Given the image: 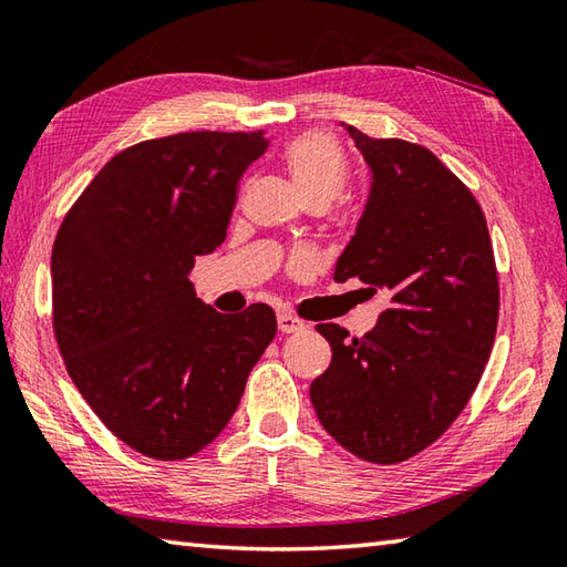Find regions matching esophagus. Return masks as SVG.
I'll use <instances>...</instances> for the list:
<instances>
[{
	"label": "esophagus",
	"instance_id": "34e87169",
	"mask_svg": "<svg viewBox=\"0 0 567 567\" xmlns=\"http://www.w3.org/2000/svg\"><path fill=\"white\" fill-rule=\"evenodd\" d=\"M277 327H280L282 334H295V331L307 329L305 321L297 319V317L290 315V312H280V315H277Z\"/></svg>",
	"mask_w": 567,
	"mask_h": 567
}]
</instances>
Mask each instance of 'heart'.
Segmentation results:
<instances>
[{
  "label": "heart",
  "mask_w": 567,
  "mask_h": 567,
  "mask_svg": "<svg viewBox=\"0 0 567 567\" xmlns=\"http://www.w3.org/2000/svg\"><path fill=\"white\" fill-rule=\"evenodd\" d=\"M285 164L309 204L337 202L347 186V159L327 132H302L285 144Z\"/></svg>",
  "instance_id": "1"
}]
</instances>
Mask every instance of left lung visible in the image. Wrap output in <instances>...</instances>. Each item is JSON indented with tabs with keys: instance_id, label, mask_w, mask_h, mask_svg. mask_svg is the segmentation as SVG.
<instances>
[{
	"instance_id": "1",
	"label": "left lung",
	"mask_w": 567,
	"mask_h": 567,
	"mask_svg": "<svg viewBox=\"0 0 567 567\" xmlns=\"http://www.w3.org/2000/svg\"><path fill=\"white\" fill-rule=\"evenodd\" d=\"M371 169L334 280L391 292L363 337L317 324L329 369L309 398L343 450L398 464L442 437L480 385L496 337L498 277L482 206L430 150L343 125Z\"/></svg>"
}]
</instances>
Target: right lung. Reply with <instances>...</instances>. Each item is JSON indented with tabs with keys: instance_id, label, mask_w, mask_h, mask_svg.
Segmentation results:
<instances>
[{
	"instance_id": "1",
	"label": "right lung",
	"mask_w": 567,
	"mask_h": 567,
	"mask_svg": "<svg viewBox=\"0 0 567 567\" xmlns=\"http://www.w3.org/2000/svg\"><path fill=\"white\" fill-rule=\"evenodd\" d=\"M255 132H179L115 154L51 252L53 334L71 381L117 440L176 462L210 445L275 339L272 307L220 315L188 280L226 240Z\"/></svg>"
}]
</instances>
